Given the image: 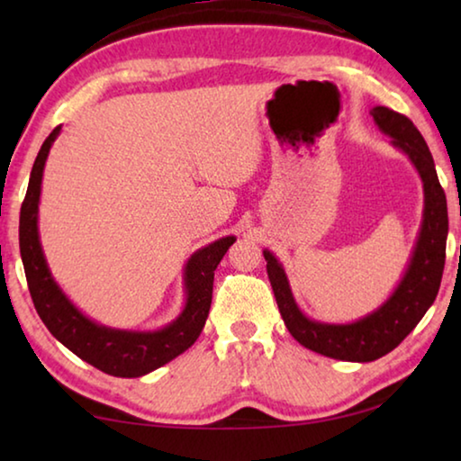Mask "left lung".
I'll return each mask as SVG.
<instances>
[{"instance_id":"8db88e82","label":"left lung","mask_w":461,"mask_h":461,"mask_svg":"<svg viewBox=\"0 0 461 461\" xmlns=\"http://www.w3.org/2000/svg\"><path fill=\"white\" fill-rule=\"evenodd\" d=\"M370 113L376 126L393 138V146L407 154L415 165L425 193L423 223H420L415 252L390 299L360 321L346 325L313 321L296 307L280 262L272 252L264 249L267 272L286 330L307 349L346 362H372L393 352L433 305L446 267L447 201L437 178L427 142L407 115L382 105L374 107Z\"/></svg>"}]
</instances>
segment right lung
Returning <instances> with one entry per match:
<instances>
[{
  "mask_svg": "<svg viewBox=\"0 0 461 461\" xmlns=\"http://www.w3.org/2000/svg\"><path fill=\"white\" fill-rule=\"evenodd\" d=\"M60 134V126L50 131L38 152L24 203L20 212V254L24 262L26 280L34 307L42 323L67 346L97 370L120 378H138L175 360L197 341L212 307L213 276L217 264L236 241L233 236L221 238L194 252L185 267L186 303L183 313L158 331L112 330L85 317L54 278L46 264L41 238H38V203L46 158L50 146Z\"/></svg>",
  "mask_w": 461,
  "mask_h": 461,
  "instance_id": "obj_1",
  "label": "right lung"
}]
</instances>
